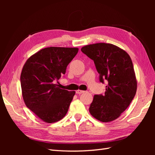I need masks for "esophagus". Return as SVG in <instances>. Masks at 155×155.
<instances>
[{"label": "esophagus", "instance_id": "1", "mask_svg": "<svg viewBox=\"0 0 155 155\" xmlns=\"http://www.w3.org/2000/svg\"><path fill=\"white\" fill-rule=\"evenodd\" d=\"M84 92H85V91H81V90H77V91H76V94H81L83 93Z\"/></svg>", "mask_w": 155, "mask_h": 155}]
</instances>
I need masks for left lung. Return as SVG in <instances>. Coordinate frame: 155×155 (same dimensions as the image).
Returning <instances> with one entry per match:
<instances>
[{"label": "left lung", "mask_w": 155, "mask_h": 155, "mask_svg": "<svg viewBox=\"0 0 155 155\" xmlns=\"http://www.w3.org/2000/svg\"><path fill=\"white\" fill-rule=\"evenodd\" d=\"M81 50L94 61L100 82L108 81L104 94L94 96L89 112L101 122L114 121L129 107L137 92L132 60L125 50L109 43L88 45Z\"/></svg>", "instance_id": "8db88e82"}]
</instances>
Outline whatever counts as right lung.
Listing matches in <instances>:
<instances>
[{
	"label": "right lung",
	"mask_w": 155,
	"mask_h": 155,
	"mask_svg": "<svg viewBox=\"0 0 155 155\" xmlns=\"http://www.w3.org/2000/svg\"><path fill=\"white\" fill-rule=\"evenodd\" d=\"M78 48L51 47L37 51L27 59L21 75L23 100L26 107L46 123H54L67 114L76 94L54 83L66 72Z\"/></svg>",
	"instance_id": "right-lung-1"
}]
</instances>
